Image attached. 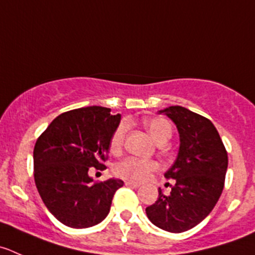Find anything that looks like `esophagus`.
Instances as JSON below:
<instances>
[{
	"mask_svg": "<svg viewBox=\"0 0 255 255\" xmlns=\"http://www.w3.org/2000/svg\"><path fill=\"white\" fill-rule=\"evenodd\" d=\"M126 185H128V187H133V188L139 187V184H138V183L132 182V180H127V182H126Z\"/></svg>",
	"mask_w": 255,
	"mask_h": 255,
	"instance_id": "1",
	"label": "esophagus"
}]
</instances>
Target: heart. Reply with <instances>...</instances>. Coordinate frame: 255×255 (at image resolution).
Segmentation results:
<instances>
[{"label":"heart","instance_id":"heart-1","mask_svg":"<svg viewBox=\"0 0 255 255\" xmlns=\"http://www.w3.org/2000/svg\"><path fill=\"white\" fill-rule=\"evenodd\" d=\"M144 126L157 143L167 142L172 137V125L165 118H147L144 121ZM126 130H127V125L126 122H121L112 133L110 140V149L112 152H118L121 149L125 140ZM155 169H157V163L154 160L142 159L137 157H127L115 165L116 175L132 182H142L149 175L150 172Z\"/></svg>","mask_w":255,"mask_h":255}]
</instances>
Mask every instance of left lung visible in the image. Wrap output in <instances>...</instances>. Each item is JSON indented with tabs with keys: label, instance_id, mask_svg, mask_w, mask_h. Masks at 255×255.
<instances>
[{
	"label": "left lung",
	"instance_id": "obj_1",
	"mask_svg": "<svg viewBox=\"0 0 255 255\" xmlns=\"http://www.w3.org/2000/svg\"><path fill=\"white\" fill-rule=\"evenodd\" d=\"M174 122L179 133L175 162L164 173L174 179L169 196L158 189V199L145 208L154 226L182 233L201 223L212 212L224 188L228 154L219 133L208 118L180 106L159 111Z\"/></svg>",
	"mask_w": 255,
	"mask_h": 255
}]
</instances>
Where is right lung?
Listing matches in <instances>:
<instances>
[{
	"instance_id": "add662e5",
	"label": "right lung",
	"mask_w": 255,
	"mask_h": 255,
	"mask_svg": "<svg viewBox=\"0 0 255 255\" xmlns=\"http://www.w3.org/2000/svg\"><path fill=\"white\" fill-rule=\"evenodd\" d=\"M121 115L110 108L83 107L54 118L33 149L34 183L44 206L61 223L88 228L108 216L123 180L93 182L91 167H106L112 133Z\"/></svg>"
}]
</instances>
